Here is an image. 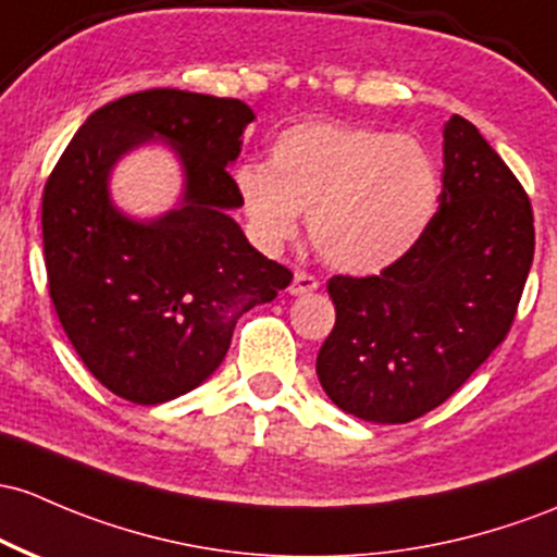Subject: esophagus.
<instances>
[{
  "label": "esophagus",
  "instance_id": "obj_1",
  "mask_svg": "<svg viewBox=\"0 0 557 557\" xmlns=\"http://www.w3.org/2000/svg\"><path fill=\"white\" fill-rule=\"evenodd\" d=\"M320 288V280L314 277L311 272H304V269H298L296 274H293V283H290V293L293 296H304V293H314Z\"/></svg>",
  "mask_w": 557,
  "mask_h": 557
}]
</instances>
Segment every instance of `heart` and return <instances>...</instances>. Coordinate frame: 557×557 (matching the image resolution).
I'll return each instance as SVG.
<instances>
[{"mask_svg":"<svg viewBox=\"0 0 557 557\" xmlns=\"http://www.w3.org/2000/svg\"><path fill=\"white\" fill-rule=\"evenodd\" d=\"M250 227L267 246L298 235L309 216L330 267L368 274L399 261L436 216L442 174L414 137L362 126L298 124L274 139L269 163L237 171Z\"/></svg>","mask_w":557,"mask_h":557,"instance_id":"heart-1","label":"heart"}]
</instances>
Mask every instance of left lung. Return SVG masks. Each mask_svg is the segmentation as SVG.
Returning a JSON list of instances; mask_svg holds the SVG:
<instances>
[{"mask_svg": "<svg viewBox=\"0 0 557 557\" xmlns=\"http://www.w3.org/2000/svg\"><path fill=\"white\" fill-rule=\"evenodd\" d=\"M442 206L381 274L327 280L335 325L317 354L322 388L368 423L444 405L510 333L534 259L529 195L470 121L444 124Z\"/></svg>", "mask_w": 557, "mask_h": 557, "instance_id": "8db88e82", "label": "left lung"}]
</instances>
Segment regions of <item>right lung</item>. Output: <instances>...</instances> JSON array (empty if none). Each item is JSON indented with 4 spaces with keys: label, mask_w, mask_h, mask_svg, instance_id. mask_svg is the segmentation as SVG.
<instances>
[{
    "label": "right lung",
    "mask_w": 557,
    "mask_h": 557,
    "mask_svg": "<svg viewBox=\"0 0 557 557\" xmlns=\"http://www.w3.org/2000/svg\"><path fill=\"white\" fill-rule=\"evenodd\" d=\"M253 110L232 97L134 91L84 121L41 198L50 298L65 335L108 391L161 405L222 364L237 320L288 288L293 272L259 253L230 209V163ZM163 136L186 166V198L156 223L112 209L107 174L126 149Z\"/></svg>",
    "instance_id": "right-lung-1"
}]
</instances>
